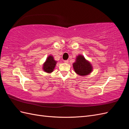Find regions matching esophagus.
<instances>
[{"instance_id": "esophagus-1", "label": "esophagus", "mask_w": 129, "mask_h": 129, "mask_svg": "<svg viewBox=\"0 0 129 129\" xmlns=\"http://www.w3.org/2000/svg\"><path fill=\"white\" fill-rule=\"evenodd\" d=\"M68 62H69V61H68V60H64V63H68Z\"/></svg>"}]
</instances>
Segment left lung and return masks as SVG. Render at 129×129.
Here are the masks:
<instances>
[{
	"instance_id": "obj_1",
	"label": "left lung",
	"mask_w": 129,
	"mask_h": 129,
	"mask_svg": "<svg viewBox=\"0 0 129 129\" xmlns=\"http://www.w3.org/2000/svg\"><path fill=\"white\" fill-rule=\"evenodd\" d=\"M73 66L75 72L81 76L89 75L93 70L90 62L85 59L84 56L80 54L77 56L75 62L73 63Z\"/></svg>"
}]
</instances>
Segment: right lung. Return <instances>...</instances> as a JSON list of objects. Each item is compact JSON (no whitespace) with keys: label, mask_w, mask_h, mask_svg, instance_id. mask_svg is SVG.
Masks as SVG:
<instances>
[{"label":"right lung","mask_w":129,"mask_h":129,"mask_svg":"<svg viewBox=\"0 0 129 129\" xmlns=\"http://www.w3.org/2000/svg\"><path fill=\"white\" fill-rule=\"evenodd\" d=\"M56 63L57 61L54 60V57L51 55H49L47 57L46 61L43 64V71L47 73H52L55 67Z\"/></svg>","instance_id":"right-lung-1"}]
</instances>
